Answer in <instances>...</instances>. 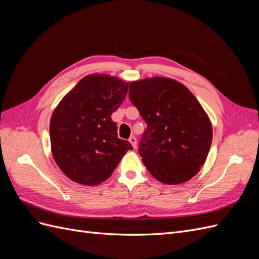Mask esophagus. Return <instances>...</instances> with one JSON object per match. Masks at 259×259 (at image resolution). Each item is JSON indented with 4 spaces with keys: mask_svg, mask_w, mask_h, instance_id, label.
I'll list each match as a JSON object with an SVG mask.
<instances>
[{
    "mask_svg": "<svg viewBox=\"0 0 259 259\" xmlns=\"http://www.w3.org/2000/svg\"><path fill=\"white\" fill-rule=\"evenodd\" d=\"M128 140H130V143L132 144L133 148L136 149L137 148V139H136V137L135 136H131Z\"/></svg>",
    "mask_w": 259,
    "mask_h": 259,
    "instance_id": "esophagus-1",
    "label": "esophagus"
}]
</instances>
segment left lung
<instances>
[{"instance_id": "obj_1", "label": "left lung", "mask_w": 259, "mask_h": 259, "mask_svg": "<svg viewBox=\"0 0 259 259\" xmlns=\"http://www.w3.org/2000/svg\"><path fill=\"white\" fill-rule=\"evenodd\" d=\"M128 95L147 124L138 152L150 174L166 185L197 175L213 131L193 94L175 80L154 76L131 82Z\"/></svg>"}]
</instances>
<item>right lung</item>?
I'll list each match as a JSON object with an SVG mask.
<instances>
[{"instance_id": "add662e5", "label": "right lung", "mask_w": 259, "mask_h": 259, "mask_svg": "<svg viewBox=\"0 0 259 259\" xmlns=\"http://www.w3.org/2000/svg\"><path fill=\"white\" fill-rule=\"evenodd\" d=\"M128 91L116 76L90 74L75 85L53 112L50 134L55 162L73 182L96 186L110 177L123 155L132 150L117 137L111 114Z\"/></svg>"}]
</instances>
